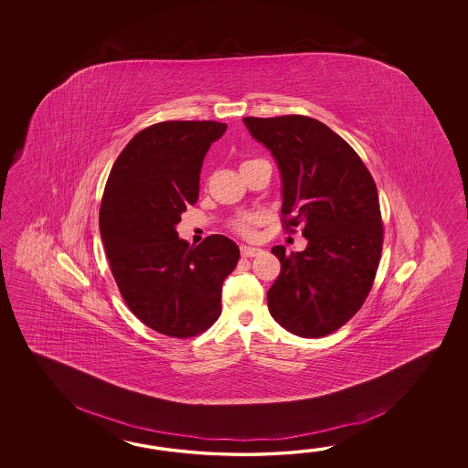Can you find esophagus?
I'll list each match as a JSON object with an SVG mask.
<instances>
[{"mask_svg": "<svg viewBox=\"0 0 468 468\" xmlns=\"http://www.w3.org/2000/svg\"><path fill=\"white\" fill-rule=\"evenodd\" d=\"M240 254H242L244 258H254V256L262 254V249L250 248V246H240Z\"/></svg>", "mask_w": 468, "mask_h": 468, "instance_id": "esophagus-1", "label": "esophagus"}]
</instances>
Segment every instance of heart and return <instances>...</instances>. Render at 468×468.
Instances as JSON below:
<instances>
[{
	"mask_svg": "<svg viewBox=\"0 0 468 468\" xmlns=\"http://www.w3.org/2000/svg\"><path fill=\"white\" fill-rule=\"evenodd\" d=\"M254 222H256V218H254L252 214H244V216H240V218L234 222V229L239 230L240 234L249 236V234H250V228H252Z\"/></svg>",
	"mask_w": 468,
	"mask_h": 468,
	"instance_id": "b5f03b06",
	"label": "heart"
}]
</instances>
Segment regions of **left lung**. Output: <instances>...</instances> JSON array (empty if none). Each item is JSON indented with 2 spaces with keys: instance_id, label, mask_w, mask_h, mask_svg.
I'll return each instance as SVG.
<instances>
[{
  "instance_id": "1",
  "label": "left lung",
  "mask_w": 468,
  "mask_h": 468,
  "mask_svg": "<svg viewBox=\"0 0 468 468\" xmlns=\"http://www.w3.org/2000/svg\"><path fill=\"white\" fill-rule=\"evenodd\" d=\"M281 174L286 226H303L308 246L271 252L281 272L268 291L271 316L301 338L341 328L361 308L378 269L383 226L378 190L358 154L316 119H242Z\"/></svg>"
}]
</instances>
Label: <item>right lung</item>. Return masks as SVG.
<instances>
[{
	"label": "right lung",
	"instance_id": "right-lung-1",
	"mask_svg": "<svg viewBox=\"0 0 468 468\" xmlns=\"http://www.w3.org/2000/svg\"><path fill=\"white\" fill-rule=\"evenodd\" d=\"M226 123L160 122L139 132L110 170L100 206V236L130 311L149 328L189 338L220 316L224 279L239 248L214 234L199 246L177 224L199 199L202 164Z\"/></svg>",
	"mask_w": 468,
	"mask_h": 468
}]
</instances>
